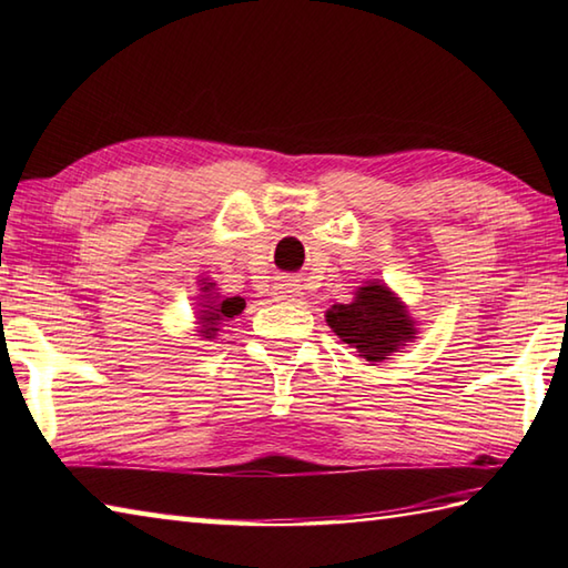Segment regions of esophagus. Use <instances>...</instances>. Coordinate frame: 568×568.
<instances>
[{
	"mask_svg": "<svg viewBox=\"0 0 568 568\" xmlns=\"http://www.w3.org/2000/svg\"><path fill=\"white\" fill-rule=\"evenodd\" d=\"M303 297V285H300L295 277H281V281L273 285V300H277V303H300Z\"/></svg>",
	"mask_w": 568,
	"mask_h": 568,
	"instance_id": "1",
	"label": "esophagus"
}]
</instances>
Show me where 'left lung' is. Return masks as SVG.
Wrapping results in <instances>:
<instances>
[{"label":"left lung","mask_w":568,"mask_h":568,"mask_svg":"<svg viewBox=\"0 0 568 568\" xmlns=\"http://www.w3.org/2000/svg\"><path fill=\"white\" fill-rule=\"evenodd\" d=\"M324 320L371 366L383 364L417 339V320L409 317L407 305L381 281L358 285L352 303L332 305Z\"/></svg>","instance_id":"8db88e82"}]
</instances>
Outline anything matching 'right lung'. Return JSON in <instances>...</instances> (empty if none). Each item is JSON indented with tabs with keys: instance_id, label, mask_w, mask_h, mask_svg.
<instances>
[{
	"instance_id": "add662e5",
	"label": "right lung",
	"mask_w": 568,
	"mask_h": 568,
	"mask_svg": "<svg viewBox=\"0 0 568 568\" xmlns=\"http://www.w3.org/2000/svg\"><path fill=\"white\" fill-rule=\"evenodd\" d=\"M197 285H200V295L195 303V320H197L195 332L204 342H212L224 322L234 320L236 315L244 312L246 300L239 295L224 297L220 293V287H216V283L210 281V277H202Z\"/></svg>"
}]
</instances>
